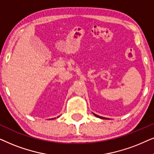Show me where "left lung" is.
I'll use <instances>...</instances> for the list:
<instances>
[{
  "label": "left lung",
  "mask_w": 154,
  "mask_h": 154,
  "mask_svg": "<svg viewBox=\"0 0 154 154\" xmlns=\"http://www.w3.org/2000/svg\"><path fill=\"white\" fill-rule=\"evenodd\" d=\"M93 114L96 117H98V118H100V119H106V118H104V117H101V116H97V115H96V114H94V113H93Z\"/></svg>",
  "instance_id": "obj_1"
}]
</instances>
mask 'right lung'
<instances>
[{
	"label": "right lung",
	"mask_w": 154,
	"mask_h": 154,
	"mask_svg": "<svg viewBox=\"0 0 154 154\" xmlns=\"http://www.w3.org/2000/svg\"><path fill=\"white\" fill-rule=\"evenodd\" d=\"M58 117H59V116H58ZM58 117H57V118H58ZM54 119H55V118H54Z\"/></svg>",
	"instance_id": "1"
}]
</instances>
